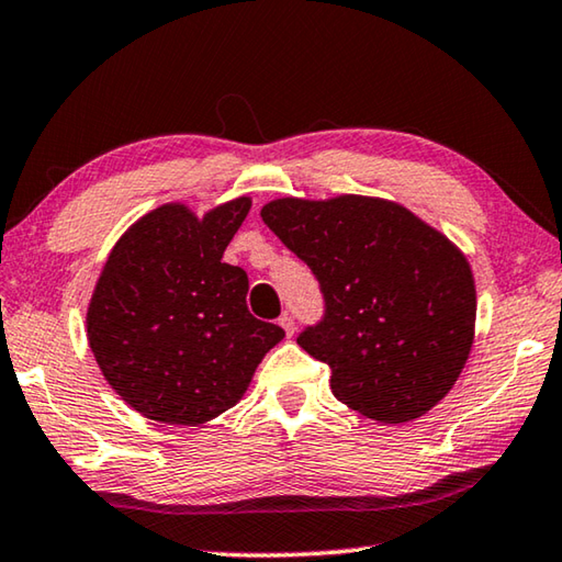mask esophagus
Wrapping results in <instances>:
<instances>
[{"instance_id": "obj_1", "label": "esophagus", "mask_w": 562, "mask_h": 562, "mask_svg": "<svg viewBox=\"0 0 562 562\" xmlns=\"http://www.w3.org/2000/svg\"><path fill=\"white\" fill-rule=\"evenodd\" d=\"M278 322H280V327L284 329V335H288V337L294 335V319H292V315H288V312H284V315Z\"/></svg>"}]
</instances>
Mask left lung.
I'll return each mask as SVG.
<instances>
[{"label":"left lung","mask_w":562,"mask_h":562,"mask_svg":"<svg viewBox=\"0 0 562 562\" xmlns=\"http://www.w3.org/2000/svg\"><path fill=\"white\" fill-rule=\"evenodd\" d=\"M265 225L315 274L325 317L297 345L331 394L379 424L424 416L451 392L475 327L471 265L449 237L382 198H280Z\"/></svg>","instance_id":"obj_1"}]
</instances>
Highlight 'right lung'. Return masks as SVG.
<instances>
[{"instance_id": "right-lung-1", "label": "right lung", "mask_w": 562, "mask_h": 562, "mask_svg": "<svg viewBox=\"0 0 562 562\" xmlns=\"http://www.w3.org/2000/svg\"><path fill=\"white\" fill-rule=\"evenodd\" d=\"M250 198L198 217L160 205L113 245L87 312L89 347L123 402L146 418L198 426L240 402L282 327L247 310V274L223 262Z\"/></svg>"}]
</instances>
